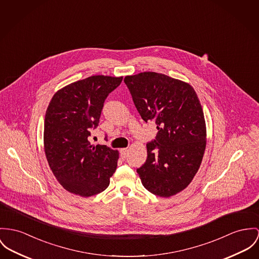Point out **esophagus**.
Masks as SVG:
<instances>
[{
  "instance_id": "obj_1",
  "label": "esophagus",
  "mask_w": 259,
  "mask_h": 259,
  "mask_svg": "<svg viewBox=\"0 0 259 259\" xmlns=\"http://www.w3.org/2000/svg\"><path fill=\"white\" fill-rule=\"evenodd\" d=\"M127 153H128V149H120V156H121V158L125 159V157L127 156Z\"/></svg>"
}]
</instances>
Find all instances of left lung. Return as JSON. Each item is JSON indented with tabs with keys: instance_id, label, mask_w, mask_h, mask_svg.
<instances>
[{
	"instance_id": "obj_1",
	"label": "left lung",
	"mask_w": 259,
	"mask_h": 259,
	"mask_svg": "<svg viewBox=\"0 0 259 259\" xmlns=\"http://www.w3.org/2000/svg\"><path fill=\"white\" fill-rule=\"evenodd\" d=\"M124 81L145 122L155 120L156 140L147 144L137 169L142 184L159 197L185 189L199 169L206 148V123L194 89L166 75L144 72Z\"/></svg>"
}]
</instances>
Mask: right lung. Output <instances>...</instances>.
<instances>
[{
    "instance_id": "right-lung-1",
    "label": "right lung",
    "mask_w": 259,
    "mask_h": 259,
    "mask_svg": "<svg viewBox=\"0 0 259 259\" xmlns=\"http://www.w3.org/2000/svg\"><path fill=\"white\" fill-rule=\"evenodd\" d=\"M122 79L99 75L72 82L59 90L47 107L45 156L60 184L73 194H99L116 170L118 151L91 145L88 137L100 123L104 100Z\"/></svg>"
}]
</instances>
